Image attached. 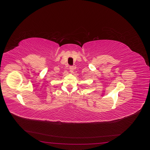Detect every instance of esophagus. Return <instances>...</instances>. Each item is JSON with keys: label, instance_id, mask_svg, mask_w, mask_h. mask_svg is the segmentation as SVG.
I'll use <instances>...</instances> for the list:
<instances>
[{"label": "esophagus", "instance_id": "34e87169", "mask_svg": "<svg viewBox=\"0 0 150 150\" xmlns=\"http://www.w3.org/2000/svg\"><path fill=\"white\" fill-rule=\"evenodd\" d=\"M69 69H70V71L71 72H73L74 71V66H70Z\"/></svg>", "mask_w": 150, "mask_h": 150}]
</instances>
